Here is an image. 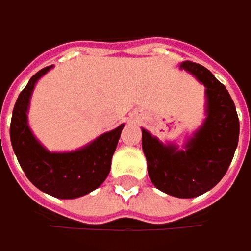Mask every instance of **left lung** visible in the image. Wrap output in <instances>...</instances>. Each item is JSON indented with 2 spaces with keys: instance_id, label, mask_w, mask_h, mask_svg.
<instances>
[{
  "instance_id": "8db88e82",
  "label": "left lung",
  "mask_w": 251,
  "mask_h": 251,
  "mask_svg": "<svg viewBox=\"0 0 251 251\" xmlns=\"http://www.w3.org/2000/svg\"><path fill=\"white\" fill-rule=\"evenodd\" d=\"M179 68L206 87V120L185 150L162 144L143 128V151L154 186L171 196L195 198L225 176L239 143L240 124L229 92L205 66L186 60Z\"/></svg>"
}]
</instances>
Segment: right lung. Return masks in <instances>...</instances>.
<instances>
[{
	"mask_svg": "<svg viewBox=\"0 0 251 251\" xmlns=\"http://www.w3.org/2000/svg\"><path fill=\"white\" fill-rule=\"evenodd\" d=\"M52 68L48 66L35 73L19 93L9 127L11 144L21 168L38 189L59 199H75L97 189L104 182L124 124L101 134L80 150L48 151L32 134L26 113L35 84Z\"/></svg>",
	"mask_w": 251,
	"mask_h": 251,
	"instance_id": "add662e5",
	"label": "right lung"
}]
</instances>
